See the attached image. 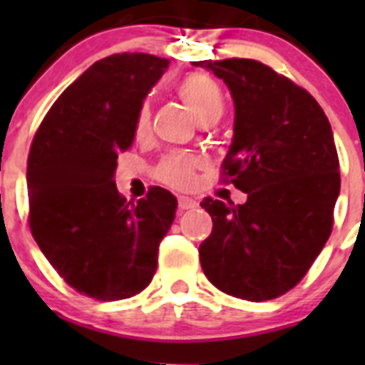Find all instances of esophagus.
Wrapping results in <instances>:
<instances>
[{"instance_id": "obj_1", "label": "esophagus", "mask_w": 365, "mask_h": 365, "mask_svg": "<svg viewBox=\"0 0 365 365\" xmlns=\"http://www.w3.org/2000/svg\"><path fill=\"white\" fill-rule=\"evenodd\" d=\"M197 206V201L192 197H186V195H179V210L185 212L190 210V208H195Z\"/></svg>"}]
</instances>
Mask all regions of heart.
I'll list each match as a JSON object with an SVG mask.
<instances>
[{"label": "heart", "instance_id": "1", "mask_svg": "<svg viewBox=\"0 0 365 365\" xmlns=\"http://www.w3.org/2000/svg\"><path fill=\"white\" fill-rule=\"evenodd\" d=\"M179 96L182 98L195 120L217 115L222 111V95L219 86L214 78L201 73L188 74L186 78L177 87ZM150 125V108L143 104L138 108L137 117H135V133L144 135ZM193 168L195 159L185 153H172L164 157L160 164L155 170V175L160 182L173 188H186L192 185Z\"/></svg>", "mask_w": 365, "mask_h": 365}]
</instances>
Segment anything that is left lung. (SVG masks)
Wrapping results in <instances>:
<instances>
[{"instance_id": "8db88e82", "label": "left lung", "mask_w": 365, "mask_h": 365, "mask_svg": "<svg viewBox=\"0 0 365 365\" xmlns=\"http://www.w3.org/2000/svg\"><path fill=\"white\" fill-rule=\"evenodd\" d=\"M234 98V137L222 173L245 205L205 199L212 234L199 247L205 276L248 302L291 291L333 228L338 153L324 109L303 87L248 58L202 60Z\"/></svg>"}]
</instances>
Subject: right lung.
<instances>
[{
    "mask_svg": "<svg viewBox=\"0 0 365 365\" xmlns=\"http://www.w3.org/2000/svg\"><path fill=\"white\" fill-rule=\"evenodd\" d=\"M170 60L111 54L74 80L45 115L27 160L29 225L43 256L73 289L102 302L150 285L177 199L155 186L125 201L115 185L135 117Z\"/></svg>",
    "mask_w": 365,
    "mask_h": 365,
    "instance_id": "right-lung-1",
    "label": "right lung"
}]
</instances>
